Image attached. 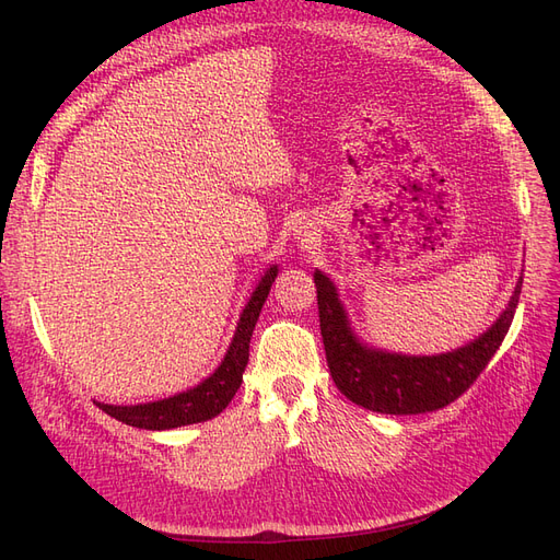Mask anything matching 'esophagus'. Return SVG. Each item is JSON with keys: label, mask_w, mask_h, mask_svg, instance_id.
Returning <instances> with one entry per match:
<instances>
[{"label": "esophagus", "mask_w": 560, "mask_h": 560, "mask_svg": "<svg viewBox=\"0 0 560 560\" xmlns=\"http://www.w3.org/2000/svg\"><path fill=\"white\" fill-rule=\"evenodd\" d=\"M296 235H299V241H301V245H311L313 241H315V226H311V224H301L299 226V231H296Z\"/></svg>", "instance_id": "obj_1"}]
</instances>
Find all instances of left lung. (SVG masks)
Masks as SVG:
<instances>
[{"instance_id":"1","label":"left lung","mask_w":560,"mask_h":560,"mask_svg":"<svg viewBox=\"0 0 560 560\" xmlns=\"http://www.w3.org/2000/svg\"><path fill=\"white\" fill-rule=\"evenodd\" d=\"M521 282L500 319L474 343L432 358H406L364 348L348 327L334 284L317 270L319 331L336 387L350 401L376 413L413 416L444 409L467 393L502 346L518 306Z\"/></svg>"}]
</instances>
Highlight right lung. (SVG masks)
<instances>
[{
	"instance_id": "obj_1",
	"label": "right lung",
	"mask_w": 560,
	"mask_h": 560,
	"mask_svg": "<svg viewBox=\"0 0 560 560\" xmlns=\"http://www.w3.org/2000/svg\"><path fill=\"white\" fill-rule=\"evenodd\" d=\"M276 276H278V266L266 270V276L261 278L259 287L254 290L252 299L247 301V306L241 315L238 329H235L233 343L226 352L224 362L219 364V369L210 378L202 381L198 387L189 389V393L167 397L163 401L138 404V406L97 404L100 409H103L107 416L126 422V425L142 428V430L182 428V425H191V422L210 420L217 413H222L243 383V371L249 360V338Z\"/></svg>"
}]
</instances>
